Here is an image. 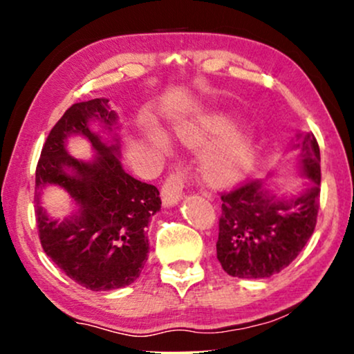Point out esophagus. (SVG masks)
<instances>
[{
	"label": "esophagus",
	"mask_w": 354,
	"mask_h": 354,
	"mask_svg": "<svg viewBox=\"0 0 354 354\" xmlns=\"http://www.w3.org/2000/svg\"><path fill=\"white\" fill-rule=\"evenodd\" d=\"M183 183H185V180H183V174L180 171L169 174L161 188V198L164 206H176L182 200Z\"/></svg>",
	"instance_id": "obj_1"
}]
</instances>
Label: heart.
I'll list each match as a JSON object with an SVG mask.
<instances>
[{
	"label": "heart",
	"mask_w": 354,
	"mask_h": 354,
	"mask_svg": "<svg viewBox=\"0 0 354 354\" xmlns=\"http://www.w3.org/2000/svg\"><path fill=\"white\" fill-rule=\"evenodd\" d=\"M235 118L227 113L205 114L195 120L176 125V135L192 148L205 147L198 158V172L212 187H227L240 182L253 162V140L243 129L234 127ZM147 138L158 154L167 153L169 142L161 130L149 127Z\"/></svg>",
	"instance_id": "1"
}]
</instances>
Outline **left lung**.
I'll return each mask as SVG.
<instances>
[{
    "label": "left lung",
    "mask_w": 354,
    "mask_h": 354,
    "mask_svg": "<svg viewBox=\"0 0 354 354\" xmlns=\"http://www.w3.org/2000/svg\"><path fill=\"white\" fill-rule=\"evenodd\" d=\"M298 166L306 183L293 196L277 195L266 180L224 193L217 259L232 277L266 279L287 268L311 239L321 193V153L313 133H297Z\"/></svg>",
    "instance_id": "left-lung-1"
}]
</instances>
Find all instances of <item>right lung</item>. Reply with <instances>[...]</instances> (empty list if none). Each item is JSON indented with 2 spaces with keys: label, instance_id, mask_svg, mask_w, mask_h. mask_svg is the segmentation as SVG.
<instances>
[{
  "label": "right lung",
  "instance_id": "add662e5",
  "mask_svg": "<svg viewBox=\"0 0 354 354\" xmlns=\"http://www.w3.org/2000/svg\"><path fill=\"white\" fill-rule=\"evenodd\" d=\"M109 100L72 104L51 129L35 174L38 235L53 263L82 287L106 292L138 279L148 259L147 227L161 209L159 190L124 171L118 114ZM99 130L93 129V124ZM80 134L97 153L82 162L66 151V138ZM56 185L75 201L66 220L51 218L41 206L43 187Z\"/></svg>",
  "mask_w": 354,
  "mask_h": 354
}]
</instances>
